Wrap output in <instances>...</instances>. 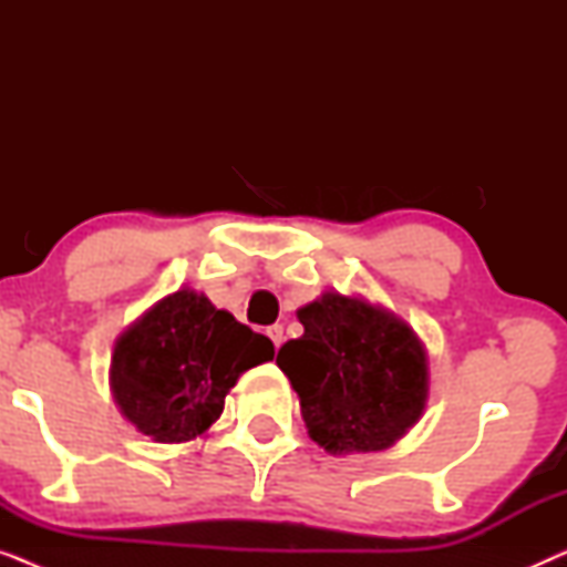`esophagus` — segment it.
I'll use <instances>...</instances> for the list:
<instances>
[{
    "label": "esophagus",
    "mask_w": 567,
    "mask_h": 567,
    "mask_svg": "<svg viewBox=\"0 0 567 567\" xmlns=\"http://www.w3.org/2000/svg\"><path fill=\"white\" fill-rule=\"evenodd\" d=\"M266 336L274 340L276 348H281V343H284V328H281V324H270V328L266 330Z\"/></svg>",
    "instance_id": "34e87169"
}]
</instances>
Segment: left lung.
Instances as JSON below:
<instances>
[{
  "mask_svg": "<svg viewBox=\"0 0 567 567\" xmlns=\"http://www.w3.org/2000/svg\"><path fill=\"white\" fill-rule=\"evenodd\" d=\"M297 317L305 336L284 343L276 363L299 394L309 439L330 454H353L405 436L429 400V359L413 328L338 291Z\"/></svg>",
  "mask_w": 567,
  "mask_h": 567,
  "instance_id": "8db88e82",
  "label": "left lung"
}]
</instances>
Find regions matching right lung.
<instances>
[{
  "label": "right lung",
  "mask_w": 567,
  "mask_h": 567,
  "mask_svg": "<svg viewBox=\"0 0 567 567\" xmlns=\"http://www.w3.org/2000/svg\"><path fill=\"white\" fill-rule=\"evenodd\" d=\"M274 359V343L208 297L181 289L115 340L111 390L123 417L159 444L212 429L243 371Z\"/></svg>",
  "instance_id": "right-lung-1"
}]
</instances>
